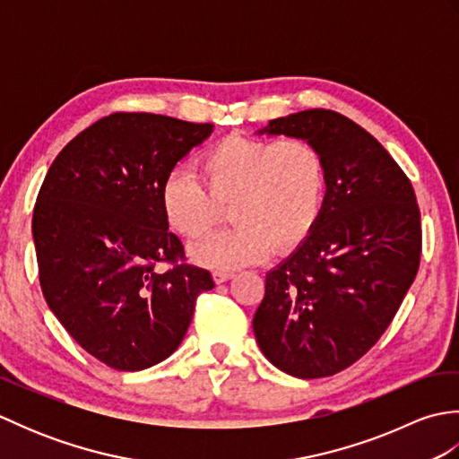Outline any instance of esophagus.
I'll use <instances>...</instances> for the list:
<instances>
[{"label":"esophagus","instance_id":"1","mask_svg":"<svg viewBox=\"0 0 459 459\" xmlns=\"http://www.w3.org/2000/svg\"><path fill=\"white\" fill-rule=\"evenodd\" d=\"M232 276H235V274H232V272H227V270H214L212 272V280L217 281V284H222V281L230 280Z\"/></svg>","mask_w":459,"mask_h":459}]
</instances>
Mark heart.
I'll return each instance as SVG.
<instances>
[{"mask_svg":"<svg viewBox=\"0 0 459 459\" xmlns=\"http://www.w3.org/2000/svg\"><path fill=\"white\" fill-rule=\"evenodd\" d=\"M199 173L171 171L161 187V211L173 232L199 238L229 204L235 224L191 248V258L207 268H240L274 250H294L316 229L325 204L324 155L304 138L229 135L203 153Z\"/></svg>","mask_w":459,"mask_h":459,"instance_id":"obj_1","label":"heart"}]
</instances>
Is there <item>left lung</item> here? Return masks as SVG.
<instances>
[{
    "instance_id": "obj_1",
    "label": "left lung",
    "mask_w": 459,
    "mask_h": 459,
    "mask_svg": "<svg viewBox=\"0 0 459 459\" xmlns=\"http://www.w3.org/2000/svg\"><path fill=\"white\" fill-rule=\"evenodd\" d=\"M258 134L314 143L325 161L327 195L316 229L266 274L252 327L280 370L331 377L377 343L412 286L420 209L391 153L343 114L304 110L270 120Z\"/></svg>"
}]
</instances>
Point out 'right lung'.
I'll list each match as a JSON object with an SVG mask.
<instances>
[{
	"instance_id": "add662e5",
	"label": "right lung",
	"mask_w": 459,
	"mask_h": 459,
	"mask_svg": "<svg viewBox=\"0 0 459 459\" xmlns=\"http://www.w3.org/2000/svg\"><path fill=\"white\" fill-rule=\"evenodd\" d=\"M211 132L212 124L161 114H110L65 145L37 195L47 306L86 353L116 370L168 359L197 296L214 288L209 270L185 264L161 211L165 178Z\"/></svg>"
}]
</instances>
